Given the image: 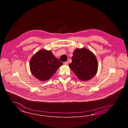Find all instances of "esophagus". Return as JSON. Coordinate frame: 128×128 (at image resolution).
Masks as SVG:
<instances>
[{
	"label": "esophagus",
	"instance_id": "obj_1",
	"mask_svg": "<svg viewBox=\"0 0 128 128\" xmlns=\"http://www.w3.org/2000/svg\"><path fill=\"white\" fill-rule=\"evenodd\" d=\"M63 64H64V65H68V62L66 61V62H64L63 63Z\"/></svg>",
	"mask_w": 128,
	"mask_h": 128
}]
</instances>
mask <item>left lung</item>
Wrapping results in <instances>:
<instances>
[{
	"mask_svg": "<svg viewBox=\"0 0 128 128\" xmlns=\"http://www.w3.org/2000/svg\"><path fill=\"white\" fill-rule=\"evenodd\" d=\"M69 67L80 80L86 81L91 79L97 72L98 61L90 50L77 48L73 52L72 62Z\"/></svg>",
	"mask_w": 128,
	"mask_h": 128,
	"instance_id": "obj_1",
	"label": "left lung"
}]
</instances>
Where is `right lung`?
I'll use <instances>...</instances> for the list:
<instances>
[{
    "label": "right lung",
    "mask_w": 128,
    "mask_h": 128,
    "mask_svg": "<svg viewBox=\"0 0 128 128\" xmlns=\"http://www.w3.org/2000/svg\"><path fill=\"white\" fill-rule=\"evenodd\" d=\"M63 63L54 56L50 51L41 50L34 55L30 62L32 74L42 81L49 79Z\"/></svg>",
    "instance_id": "obj_1"
}]
</instances>
